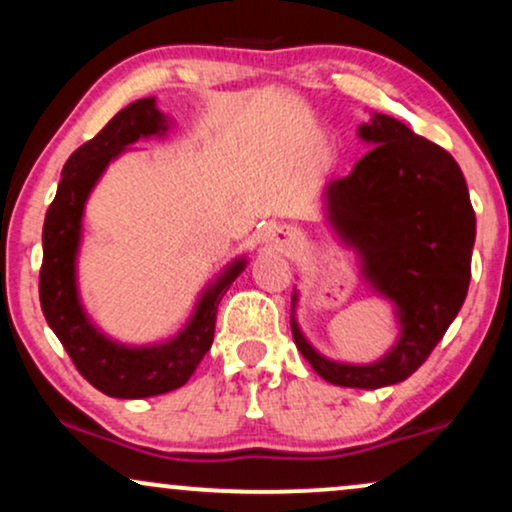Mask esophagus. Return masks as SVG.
<instances>
[{"instance_id": "esophagus-1", "label": "esophagus", "mask_w": 512, "mask_h": 512, "mask_svg": "<svg viewBox=\"0 0 512 512\" xmlns=\"http://www.w3.org/2000/svg\"><path fill=\"white\" fill-rule=\"evenodd\" d=\"M281 233V231H279ZM276 243H286V233H284V236H279V238H276Z\"/></svg>"}]
</instances>
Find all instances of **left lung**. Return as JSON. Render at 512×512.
<instances>
[{"instance_id": "8db88e82", "label": "left lung", "mask_w": 512, "mask_h": 512, "mask_svg": "<svg viewBox=\"0 0 512 512\" xmlns=\"http://www.w3.org/2000/svg\"><path fill=\"white\" fill-rule=\"evenodd\" d=\"M370 151L325 187V216L351 245L363 281L392 303L399 337L373 363L327 358L308 342L291 298L293 342L327 383L378 390L407 380L448 332L472 276L477 216L457 161L395 117L373 113L358 127Z\"/></svg>"}]
</instances>
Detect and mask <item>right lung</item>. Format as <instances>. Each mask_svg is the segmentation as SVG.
Masks as SVG:
<instances>
[{
	"label": "right lung",
	"instance_id": "add662e5",
	"mask_svg": "<svg viewBox=\"0 0 512 512\" xmlns=\"http://www.w3.org/2000/svg\"><path fill=\"white\" fill-rule=\"evenodd\" d=\"M173 125L158 110L156 98H142L122 108L91 142L74 151L62 168V180L43 226V267H40V308L76 370L103 395L142 399L178 390L192 378L211 349L216 310L233 281L243 272L245 255L228 264L199 293L185 327L158 344L132 346L110 339L88 317L79 296L76 257L81 248V221L93 187L105 168L139 139L166 137Z\"/></svg>",
	"mask_w": 512,
	"mask_h": 512
}]
</instances>
